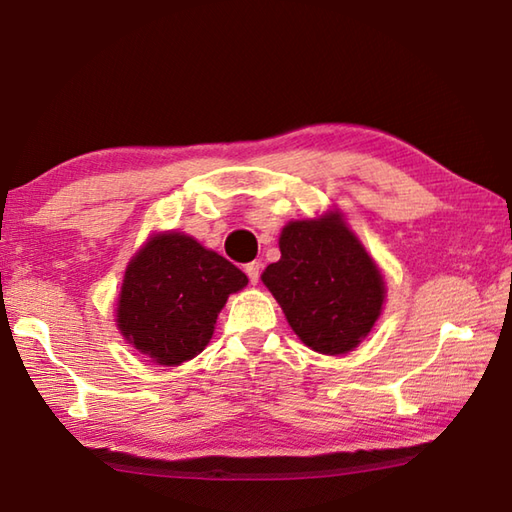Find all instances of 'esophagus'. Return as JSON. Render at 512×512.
Segmentation results:
<instances>
[{
	"instance_id": "34e87169",
	"label": "esophagus",
	"mask_w": 512,
	"mask_h": 512,
	"mask_svg": "<svg viewBox=\"0 0 512 512\" xmlns=\"http://www.w3.org/2000/svg\"><path fill=\"white\" fill-rule=\"evenodd\" d=\"M244 271H246V275H248L250 284H257L259 273H262V264H259V262H250V264H246Z\"/></svg>"
}]
</instances>
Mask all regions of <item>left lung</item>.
<instances>
[{"label":"left lung","mask_w":512,"mask_h":512,"mask_svg":"<svg viewBox=\"0 0 512 512\" xmlns=\"http://www.w3.org/2000/svg\"><path fill=\"white\" fill-rule=\"evenodd\" d=\"M282 257L262 282L298 339L320 354H348L366 339L386 302L384 273L339 210L289 221Z\"/></svg>","instance_id":"left-lung-1"}]
</instances>
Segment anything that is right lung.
<instances>
[{"label": "right lung", "mask_w": 512, "mask_h": 512, "mask_svg": "<svg viewBox=\"0 0 512 512\" xmlns=\"http://www.w3.org/2000/svg\"><path fill=\"white\" fill-rule=\"evenodd\" d=\"M248 277L185 232H153L126 266L115 323L158 366H180L205 350L230 293Z\"/></svg>", "instance_id": "1"}]
</instances>
